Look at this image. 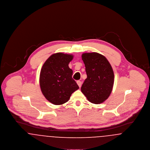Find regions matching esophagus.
Instances as JSON below:
<instances>
[{
    "instance_id": "obj_1",
    "label": "esophagus",
    "mask_w": 150,
    "mask_h": 150,
    "mask_svg": "<svg viewBox=\"0 0 150 150\" xmlns=\"http://www.w3.org/2000/svg\"><path fill=\"white\" fill-rule=\"evenodd\" d=\"M76 83H77V84H78V85L79 86L80 88V87H81V84H82L81 81H80V80H78V81H76Z\"/></svg>"
}]
</instances>
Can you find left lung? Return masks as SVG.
Masks as SVG:
<instances>
[{
  "instance_id": "left-lung-1",
  "label": "left lung",
  "mask_w": 150,
  "mask_h": 150,
  "mask_svg": "<svg viewBox=\"0 0 150 150\" xmlns=\"http://www.w3.org/2000/svg\"><path fill=\"white\" fill-rule=\"evenodd\" d=\"M86 66L87 78L81 91L92 103L100 104L107 100L112 92L114 74L107 58L96 52L84 53L81 56Z\"/></svg>"
}]
</instances>
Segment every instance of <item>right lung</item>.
Segmentation results:
<instances>
[{
    "label": "right lung",
    "instance_id": "right-lung-1",
    "mask_svg": "<svg viewBox=\"0 0 150 150\" xmlns=\"http://www.w3.org/2000/svg\"><path fill=\"white\" fill-rule=\"evenodd\" d=\"M73 55L57 53L51 55L43 64L39 83L43 95L53 105H60L70 100L72 93L79 87L72 78L69 64Z\"/></svg>",
    "mask_w": 150,
    "mask_h": 150
}]
</instances>
